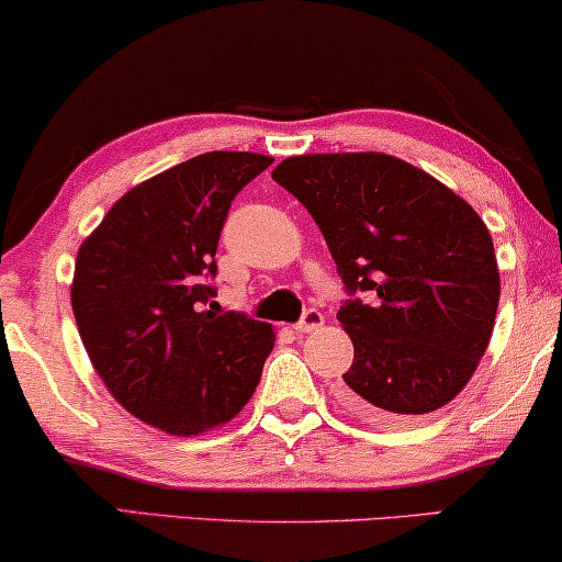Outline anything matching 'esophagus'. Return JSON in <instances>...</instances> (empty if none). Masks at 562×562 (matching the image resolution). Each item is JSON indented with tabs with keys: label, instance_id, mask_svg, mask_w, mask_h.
<instances>
[{
	"label": "esophagus",
	"instance_id": "obj_1",
	"mask_svg": "<svg viewBox=\"0 0 562 562\" xmlns=\"http://www.w3.org/2000/svg\"><path fill=\"white\" fill-rule=\"evenodd\" d=\"M322 325H325V317H322V312L319 310H306L304 317L294 325V329L299 335H306V333H314V329H319Z\"/></svg>",
	"mask_w": 562,
	"mask_h": 562
}]
</instances>
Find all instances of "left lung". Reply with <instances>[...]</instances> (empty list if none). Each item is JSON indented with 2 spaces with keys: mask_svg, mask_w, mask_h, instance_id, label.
Segmentation results:
<instances>
[{
  "mask_svg": "<svg viewBox=\"0 0 562 562\" xmlns=\"http://www.w3.org/2000/svg\"><path fill=\"white\" fill-rule=\"evenodd\" d=\"M273 181L306 206L350 294L337 319L356 358L337 398L368 422L452 402L488 348L498 310L494 240L475 210L386 153H310Z\"/></svg>",
  "mask_w": 562,
  "mask_h": 562,
  "instance_id": "obj_1",
  "label": "left lung"
}]
</instances>
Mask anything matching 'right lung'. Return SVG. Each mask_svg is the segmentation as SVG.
<instances>
[{"label":"right lung","instance_id":"right-lung-1","mask_svg":"<svg viewBox=\"0 0 562 562\" xmlns=\"http://www.w3.org/2000/svg\"><path fill=\"white\" fill-rule=\"evenodd\" d=\"M273 158L212 150L137 183L76 256L71 306L81 342L125 409L166 435L227 425L256 391L276 333L206 310L229 204Z\"/></svg>","mask_w":562,"mask_h":562}]
</instances>
